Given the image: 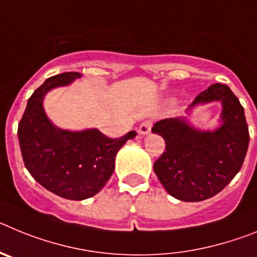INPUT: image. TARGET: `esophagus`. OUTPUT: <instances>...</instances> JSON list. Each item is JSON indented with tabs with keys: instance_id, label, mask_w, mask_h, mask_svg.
I'll list each match as a JSON object with an SVG mask.
<instances>
[{
	"instance_id": "34e87169",
	"label": "esophagus",
	"mask_w": 257,
	"mask_h": 257,
	"mask_svg": "<svg viewBox=\"0 0 257 257\" xmlns=\"http://www.w3.org/2000/svg\"><path fill=\"white\" fill-rule=\"evenodd\" d=\"M151 128H152L151 121L143 122V123L139 126V134L140 135H148V134L151 133Z\"/></svg>"
}]
</instances>
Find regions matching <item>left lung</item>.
Listing matches in <instances>:
<instances>
[{
	"label": "left lung",
	"mask_w": 257,
	"mask_h": 257,
	"mask_svg": "<svg viewBox=\"0 0 257 257\" xmlns=\"http://www.w3.org/2000/svg\"><path fill=\"white\" fill-rule=\"evenodd\" d=\"M215 101L221 104V114L220 126L213 130L197 128L188 117L166 118L152 127V133L166 142V151L154 162V172L174 198L199 202L216 196L243 165L248 127L243 106L228 86L215 83L202 91L187 114Z\"/></svg>",
	"instance_id": "left-lung-1"
}]
</instances>
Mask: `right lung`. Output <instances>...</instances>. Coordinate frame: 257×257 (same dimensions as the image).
Returning a JSON list of instances; mask_svg holds the SVG:
<instances>
[{"mask_svg":"<svg viewBox=\"0 0 257 257\" xmlns=\"http://www.w3.org/2000/svg\"><path fill=\"white\" fill-rule=\"evenodd\" d=\"M77 72L50 77L28 99L18 127L24 165L37 183L59 197L82 201L100 192L114 171L118 151L138 134L130 131L109 139L97 128L70 131L59 128L44 109L46 94L73 83Z\"/></svg>","mask_w":257,"mask_h":257,"instance_id":"obj_1","label":"right lung"}]
</instances>
